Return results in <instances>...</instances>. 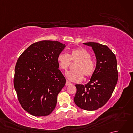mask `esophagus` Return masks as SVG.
<instances>
[{
	"mask_svg": "<svg viewBox=\"0 0 133 133\" xmlns=\"http://www.w3.org/2000/svg\"><path fill=\"white\" fill-rule=\"evenodd\" d=\"M70 84H71V83H70V82H69V81H66V86H69V85H70Z\"/></svg>",
	"mask_w": 133,
	"mask_h": 133,
	"instance_id": "esophagus-1",
	"label": "esophagus"
}]
</instances>
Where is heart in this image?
I'll list each match as a JSON object with an SVG mask.
<instances>
[{
  "mask_svg": "<svg viewBox=\"0 0 133 133\" xmlns=\"http://www.w3.org/2000/svg\"><path fill=\"white\" fill-rule=\"evenodd\" d=\"M78 61L74 65L75 70L69 71L66 73L67 79L70 81L78 82L86 78L91 77L95 69L94 62L91 58L89 52L82 48H75L71 50L69 55L61 52L57 57L59 68L66 70L69 67L70 61Z\"/></svg>",
  "mask_w": 133,
  "mask_h": 133,
  "instance_id": "obj_1",
  "label": "heart"
}]
</instances>
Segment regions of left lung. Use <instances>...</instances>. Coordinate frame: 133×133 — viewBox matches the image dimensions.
Wrapping results in <instances>:
<instances>
[{"label": "left lung", "instance_id": "8db88e82", "mask_svg": "<svg viewBox=\"0 0 133 133\" xmlns=\"http://www.w3.org/2000/svg\"><path fill=\"white\" fill-rule=\"evenodd\" d=\"M83 44L92 47L97 64L88 83L75 85L74 101L81 109L93 111L104 106L114 91L118 78L117 62L115 54L107 46L95 42Z\"/></svg>", "mask_w": 133, "mask_h": 133}]
</instances>
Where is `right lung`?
Wrapping results in <instances>:
<instances>
[{
    "label": "right lung",
    "mask_w": 133,
    "mask_h": 133,
    "mask_svg": "<svg viewBox=\"0 0 133 133\" xmlns=\"http://www.w3.org/2000/svg\"><path fill=\"white\" fill-rule=\"evenodd\" d=\"M65 47L58 41H39L30 45L17 61L14 88L22 108L34 116H46L55 108L66 82L57 61Z\"/></svg>",
    "instance_id": "obj_1"
}]
</instances>
